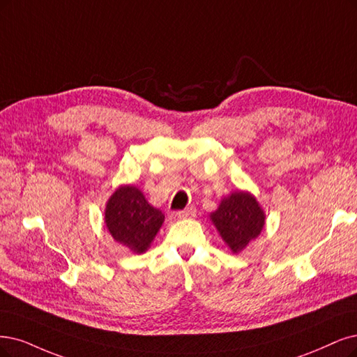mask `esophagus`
<instances>
[{"instance_id":"obj_1","label":"esophagus","mask_w":357,"mask_h":357,"mask_svg":"<svg viewBox=\"0 0 357 357\" xmlns=\"http://www.w3.org/2000/svg\"><path fill=\"white\" fill-rule=\"evenodd\" d=\"M178 219H192L195 216V208L194 207H188L185 210H179L175 215Z\"/></svg>"}]
</instances>
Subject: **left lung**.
I'll list each match as a JSON object with an SVG mask.
<instances>
[{
    "label": "left lung",
    "instance_id": "8db88e82",
    "mask_svg": "<svg viewBox=\"0 0 357 357\" xmlns=\"http://www.w3.org/2000/svg\"><path fill=\"white\" fill-rule=\"evenodd\" d=\"M220 238L232 253L238 255L260 235L266 223L265 210L248 191H234L223 197L219 207L208 215Z\"/></svg>",
    "mask_w": 357,
    "mask_h": 357
}]
</instances>
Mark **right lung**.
I'll list each match as a JSON object with an SVG mask.
<instances>
[{
  "label": "right lung",
  "mask_w": 357,
  "mask_h": 357,
  "mask_svg": "<svg viewBox=\"0 0 357 357\" xmlns=\"http://www.w3.org/2000/svg\"><path fill=\"white\" fill-rule=\"evenodd\" d=\"M165 222L162 210L153 207L142 191L121 185L105 203L104 223L110 235L132 253H145Z\"/></svg>",
  "instance_id": "obj_1"
}]
</instances>
